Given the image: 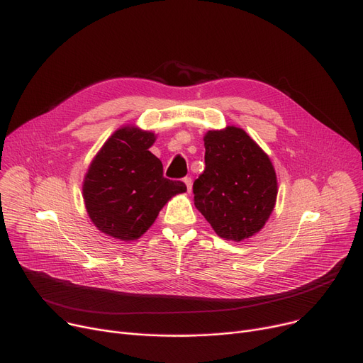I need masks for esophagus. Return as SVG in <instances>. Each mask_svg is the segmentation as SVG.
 <instances>
[{
    "label": "esophagus",
    "mask_w": 363,
    "mask_h": 363,
    "mask_svg": "<svg viewBox=\"0 0 363 363\" xmlns=\"http://www.w3.org/2000/svg\"><path fill=\"white\" fill-rule=\"evenodd\" d=\"M184 184L186 185V191L188 193H191V188H193V181H191V178H184Z\"/></svg>",
    "instance_id": "1"
}]
</instances>
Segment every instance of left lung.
I'll return each instance as SVG.
<instances>
[{"instance_id":"obj_1","label":"left lung","mask_w":363,"mask_h":363,"mask_svg":"<svg viewBox=\"0 0 363 363\" xmlns=\"http://www.w3.org/2000/svg\"><path fill=\"white\" fill-rule=\"evenodd\" d=\"M206 169L194 181V206L223 240L240 242L268 222L278 194L269 156L244 129L204 135Z\"/></svg>"}]
</instances>
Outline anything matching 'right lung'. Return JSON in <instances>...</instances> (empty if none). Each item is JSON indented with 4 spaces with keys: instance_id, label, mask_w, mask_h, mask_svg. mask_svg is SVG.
I'll use <instances>...</instances> for the list:
<instances>
[{
    "instance_id": "add662e5",
    "label": "right lung",
    "mask_w": 363,
    "mask_h": 363,
    "mask_svg": "<svg viewBox=\"0 0 363 363\" xmlns=\"http://www.w3.org/2000/svg\"><path fill=\"white\" fill-rule=\"evenodd\" d=\"M156 133L125 125L114 130L92 159L82 185L91 222L121 241L138 240L163 206L186 191L181 181L163 177L162 162L148 150Z\"/></svg>"
}]
</instances>
